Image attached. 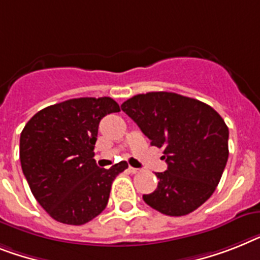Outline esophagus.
I'll use <instances>...</instances> for the list:
<instances>
[{
  "label": "esophagus",
  "instance_id": "1",
  "mask_svg": "<svg viewBox=\"0 0 260 260\" xmlns=\"http://www.w3.org/2000/svg\"><path fill=\"white\" fill-rule=\"evenodd\" d=\"M139 169H135V167H128V173H132V174H138L139 173Z\"/></svg>",
  "mask_w": 260,
  "mask_h": 260
}]
</instances>
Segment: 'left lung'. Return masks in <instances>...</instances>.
<instances>
[{"label": "left lung", "mask_w": 260, "mask_h": 260, "mask_svg": "<svg viewBox=\"0 0 260 260\" xmlns=\"http://www.w3.org/2000/svg\"><path fill=\"white\" fill-rule=\"evenodd\" d=\"M151 145L164 149L167 170L143 195L165 215H187L215 191L229 159V127L211 106L177 93L138 94L121 105Z\"/></svg>", "instance_id": "obj_1"}]
</instances>
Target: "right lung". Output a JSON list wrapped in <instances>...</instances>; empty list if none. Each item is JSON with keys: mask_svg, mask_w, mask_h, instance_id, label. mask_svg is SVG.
<instances>
[{"mask_svg": "<svg viewBox=\"0 0 260 260\" xmlns=\"http://www.w3.org/2000/svg\"><path fill=\"white\" fill-rule=\"evenodd\" d=\"M110 96L74 98L30 118L19 138V159L34 198L57 222L85 224L104 211L122 160L101 169L94 159L98 125L118 113Z\"/></svg>", "mask_w": 260, "mask_h": 260, "instance_id": "add662e5", "label": "right lung"}]
</instances>
